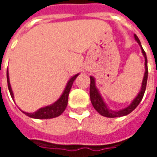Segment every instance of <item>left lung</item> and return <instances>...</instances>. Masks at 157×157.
Segmentation results:
<instances>
[{"label": "left lung", "mask_w": 157, "mask_h": 157, "mask_svg": "<svg viewBox=\"0 0 157 157\" xmlns=\"http://www.w3.org/2000/svg\"><path fill=\"white\" fill-rule=\"evenodd\" d=\"M135 40L140 45V47L141 48V52L143 54V56L145 57V74H144V77H143V81H142L141 88L140 91L139 92L138 95L135 97V98L131 102V103L126 107L124 109H120V110H112V109H109L108 105L106 104L104 100L102 98V97L100 94L98 89L96 86V81L95 78L93 76H90V98H91V102L93 106V108L98 111V112L101 114V115L107 117V118H116V117H122V116L128 115V113L135 110L136 107L139 105V103L141 102L143 96L145 93V88H146V83H147V78H148V67H147V58H146V54L144 51V49L142 48L141 44L140 39H138L137 36L134 35Z\"/></svg>", "instance_id": "left-lung-1"}]
</instances>
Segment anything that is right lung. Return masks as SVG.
<instances>
[{"mask_svg":"<svg viewBox=\"0 0 157 157\" xmlns=\"http://www.w3.org/2000/svg\"><path fill=\"white\" fill-rule=\"evenodd\" d=\"M79 74L73 75L71 78L70 79L66 84L64 92L60 96V98L50 105L45 106L44 108L38 109L36 112L34 113H26L24 111H22L23 113H25L26 115L29 116L30 118H38V119H44V118H56L61 114L62 113L65 111V109L67 107V103H68V97L70 91L71 89V86L73 85V82L75 81L76 77L78 76ZM6 77H7V86H8L9 92L11 94L12 98L14 101V95H13V92H12V87H11V84H10V80H9V73L8 71H6Z\"/></svg>","mask_w":157,"mask_h":157,"instance_id":"right-lung-1","label":"right lung"}]
</instances>
